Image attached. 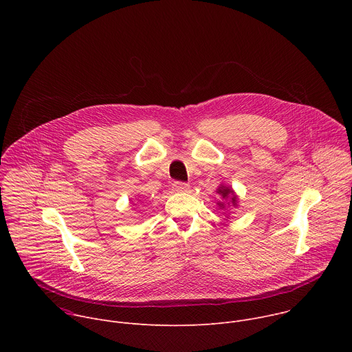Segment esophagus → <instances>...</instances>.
<instances>
[{
	"label": "esophagus",
	"mask_w": 352,
	"mask_h": 352,
	"mask_svg": "<svg viewBox=\"0 0 352 352\" xmlns=\"http://www.w3.org/2000/svg\"><path fill=\"white\" fill-rule=\"evenodd\" d=\"M173 188H174V190H177V192H186V190L189 189V184L182 182V181H174Z\"/></svg>",
	"instance_id": "esophagus-1"
}]
</instances>
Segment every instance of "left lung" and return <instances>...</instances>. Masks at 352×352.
Returning a JSON list of instances; mask_svg holds the SVG:
<instances>
[{"instance_id": "1", "label": "left lung", "mask_w": 352, "mask_h": 352, "mask_svg": "<svg viewBox=\"0 0 352 352\" xmlns=\"http://www.w3.org/2000/svg\"><path fill=\"white\" fill-rule=\"evenodd\" d=\"M217 192L223 196V197H231V202L235 205V202H236V197L234 196V193H232V190H231V188H227V186H220L219 189H217ZM220 205V208H224V204H219Z\"/></svg>"}]
</instances>
